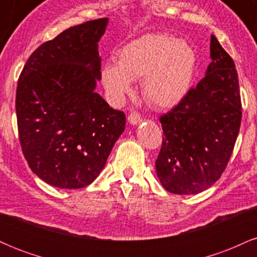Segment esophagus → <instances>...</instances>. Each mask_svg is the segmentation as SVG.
<instances>
[{
    "label": "esophagus",
    "instance_id": "34e87169",
    "mask_svg": "<svg viewBox=\"0 0 257 257\" xmlns=\"http://www.w3.org/2000/svg\"><path fill=\"white\" fill-rule=\"evenodd\" d=\"M128 122L133 125L138 124V123L141 122V116L138 113V112H132V113L128 116Z\"/></svg>",
    "mask_w": 257,
    "mask_h": 257
}]
</instances>
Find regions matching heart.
Here are the masks:
<instances>
[{"mask_svg":"<svg viewBox=\"0 0 257 257\" xmlns=\"http://www.w3.org/2000/svg\"><path fill=\"white\" fill-rule=\"evenodd\" d=\"M192 47L164 32L147 34L125 44L118 61L105 63L102 84L117 101L133 93V81L143 77L144 98L157 108H172L184 100L196 71Z\"/></svg>","mask_w":257,"mask_h":257,"instance_id":"heart-1","label":"heart"}]
</instances>
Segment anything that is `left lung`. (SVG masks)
Wrapping results in <instances>:
<instances>
[{
  "label": "left lung",
  "mask_w": 257,
  "mask_h": 257,
  "mask_svg": "<svg viewBox=\"0 0 257 257\" xmlns=\"http://www.w3.org/2000/svg\"><path fill=\"white\" fill-rule=\"evenodd\" d=\"M205 76L159 122L163 143L156 172L170 193L196 194L215 184L239 133L241 102L232 58L214 35Z\"/></svg>",
  "instance_id": "1"
}]
</instances>
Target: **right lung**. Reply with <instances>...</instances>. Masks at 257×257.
<instances>
[{"mask_svg":"<svg viewBox=\"0 0 257 257\" xmlns=\"http://www.w3.org/2000/svg\"><path fill=\"white\" fill-rule=\"evenodd\" d=\"M108 19L69 28L41 44L19 76L16 111L24 157L40 179L59 188L90 185L125 128L124 112L98 93V42Z\"/></svg>","mask_w":257,"mask_h":257,"instance_id":"obj_1","label":"right lung"}]
</instances>
